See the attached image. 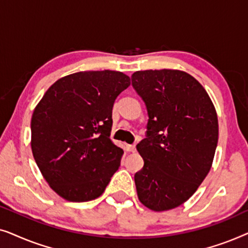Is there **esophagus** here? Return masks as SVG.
I'll return each mask as SVG.
<instances>
[{
	"instance_id": "esophagus-1",
	"label": "esophagus",
	"mask_w": 248,
	"mask_h": 248,
	"mask_svg": "<svg viewBox=\"0 0 248 248\" xmlns=\"http://www.w3.org/2000/svg\"><path fill=\"white\" fill-rule=\"evenodd\" d=\"M126 149H127V151H130V152H134L135 151V144H128L127 147H126Z\"/></svg>"
}]
</instances>
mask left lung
<instances>
[{"label":"left lung","instance_id":"1","mask_svg":"<svg viewBox=\"0 0 248 248\" xmlns=\"http://www.w3.org/2000/svg\"><path fill=\"white\" fill-rule=\"evenodd\" d=\"M131 79L149 116L137 145L144 161L134 175L139 200L154 211L177 208L211 168L219 133L215 106L201 83L183 71H138Z\"/></svg>","mask_w":248,"mask_h":248}]
</instances>
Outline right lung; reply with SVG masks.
<instances>
[{
	"instance_id": "obj_1",
	"label": "right lung",
	"mask_w": 248,
	"mask_h": 248,
	"mask_svg": "<svg viewBox=\"0 0 248 248\" xmlns=\"http://www.w3.org/2000/svg\"><path fill=\"white\" fill-rule=\"evenodd\" d=\"M118 71H86L57 80L31 117V150L60 196L87 202L103 194L123 150L110 140L113 106L130 86Z\"/></svg>"
}]
</instances>
